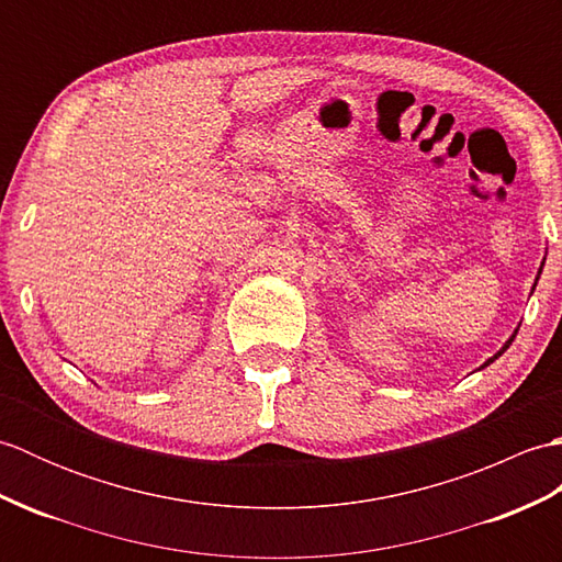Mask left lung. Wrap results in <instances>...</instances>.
I'll return each mask as SVG.
<instances>
[{"label": "left lung", "instance_id": "left-lung-1", "mask_svg": "<svg viewBox=\"0 0 562 562\" xmlns=\"http://www.w3.org/2000/svg\"><path fill=\"white\" fill-rule=\"evenodd\" d=\"M543 262H546V258H543ZM543 262H541V268H539V274H536V280H533V288H531V292H533V290H536V282H539V278H541V270H543ZM517 330H519V328H515V333H512V336H509V338H507V342H505V345H503V348H499V350H497V352H495V355H493V357H491V360H485V362H483V364H481V369H485V367H487V364H493V362H495V360H497V357H499V355H503V352H505V350H507V348H509V345H512V340H515V336H517Z\"/></svg>", "mask_w": 562, "mask_h": 562}]
</instances>
